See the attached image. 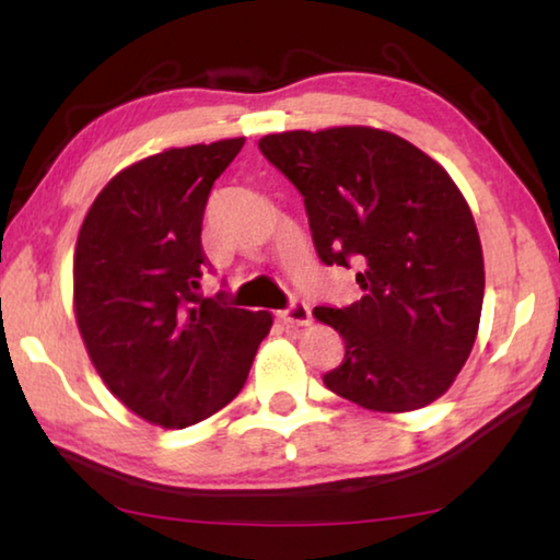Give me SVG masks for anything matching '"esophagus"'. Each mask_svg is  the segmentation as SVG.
Here are the masks:
<instances>
[{"label": "esophagus", "mask_w": 560, "mask_h": 560, "mask_svg": "<svg viewBox=\"0 0 560 560\" xmlns=\"http://www.w3.org/2000/svg\"><path fill=\"white\" fill-rule=\"evenodd\" d=\"M279 318L287 326H308L311 324V308L303 301H293L289 308L279 311Z\"/></svg>", "instance_id": "obj_1"}]
</instances>
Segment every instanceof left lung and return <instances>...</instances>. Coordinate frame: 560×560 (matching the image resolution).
<instances>
[{
  "label": "left lung",
  "instance_id": "1",
  "mask_svg": "<svg viewBox=\"0 0 560 560\" xmlns=\"http://www.w3.org/2000/svg\"><path fill=\"white\" fill-rule=\"evenodd\" d=\"M259 150L306 205L318 257L350 267L365 293L316 306L346 343L328 390L373 412H410L450 390L477 340L485 257L447 170L381 128L271 132Z\"/></svg>",
  "mask_w": 560,
  "mask_h": 560
}]
</instances>
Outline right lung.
<instances>
[{
    "instance_id": "add662e5",
    "label": "right lung",
    "mask_w": 560,
    "mask_h": 560,
    "mask_svg": "<svg viewBox=\"0 0 560 560\" xmlns=\"http://www.w3.org/2000/svg\"><path fill=\"white\" fill-rule=\"evenodd\" d=\"M244 138L170 148L93 200L73 254V314L101 381L143 420L183 430L230 405L269 311L202 299V214Z\"/></svg>"
}]
</instances>
